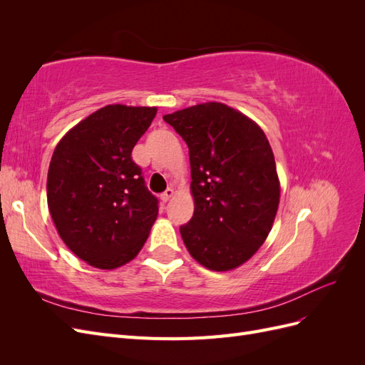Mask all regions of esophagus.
<instances>
[{
  "label": "esophagus",
  "instance_id": "1",
  "mask_svg": "<svg viewBox=\"0 0 365 365\" xmlns=\"http://www.w3.org/2000/svg\"><path fill=\"white\" fill-rule=\"evenodd\" d=\"M173 193H175L173 189H168L164 193H161V201H163V202H168V201L170 200V197L173 196Z\"/></svg>",
  "mask_w": 365,
  "mask_h": 365
}]
</instances>
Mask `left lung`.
<instances>
[{
    "mask_svg": "<svg viewBox=\"0 0 365 365\" xmlns=\"http://www.w3.org/2000/svg\"><path fill=\"white\" fill-rule=\"evenodd\" d=\"M163 118L189 146L195 212L180 227L184 245L208 269H235L262 247L279 208L269 141L252 120L217 102Z\"/></svg>",
    "mask_w": 365,
    "mask_h": 365,
    "instance_id": "1",
    "label": "left lung"
}]
</instances>
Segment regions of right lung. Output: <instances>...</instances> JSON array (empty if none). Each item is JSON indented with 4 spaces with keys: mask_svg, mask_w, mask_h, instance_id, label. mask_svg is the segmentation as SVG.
<instances>
[{
    "mask_svg": "<svg viewBox=\"0 0 365 365\" xmlns=\"http://www.w3.org/2000/svg\"><path fill=\"white\" fill-rule=\"evenodd\" d=\"M157 108L108 105L58 143L47 201L61 239L91 267L114 269L134 259L158 216L132 149Z\"/></svg>",
    "mask_w": 365,
    "mask_h": 365,
    "instance_id": "add662e5",
    "label": "right lung"
}]
</instances>
